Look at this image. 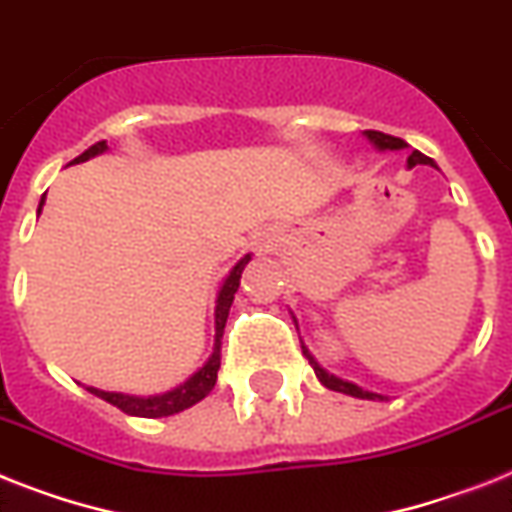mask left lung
<instances>
[{"label":"left lung","instance_id":"left-lung-1","mask_svg":"<svg viewBox=\"0 0 512 512\" xmlns=\"http://www.w3.org/2000/svg\"><path fill=\"white\" fill-rule=\"evenodd\" d=\"M365 136H368V141H371L373 147L376 149H405L407 144L402 139H397V136H389V134H381V131H365ZM415 165H434V160L426 155H421L418 149H413V155L407 157V168H415ZM436 168V165H434ZM302 355L310 360V365H313L315 376H318V381H321L326 389H334V392H342V394H350V397H357V400H384L381 394H373V392H365V389H360V386L350 384V381H342V378L331 376V373H326L321 368V365L315 363V357L310 355V350H307L305 344H302Z\"/></svg>","mask_w":512,"mask_h":512}]
</instances>
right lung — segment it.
<instances>
[{"label":"right lung","instance_id":"right-lung-1","mask_svg":"<svg viewBox=\"0 0 512 512\" xmlns=\"http://www.w3.org/2000/svg\"><path fill=\"white\" fill-rule=\"evenodd\" d=\"M107 149V141H97V144H91L83 155H78L73 162H83L89 160L94 155H102ZM41 205H44V197L39 202V213ZM249 263V255H244L239 263L234 265V270L228 273L223 286H220L218 292V302H215V344H213V355L207 360L202 368H199L189 381H184L176 389H170L165 394H155V397H131V394H118V392H102V389H94L89 386L91 394H97L105 402L115 405L118 410L128 415H139V418H165V415H176L186 407L197 405L199 400H205L207 394L213 392L215 381H218V368H220V339H223V328H226L228 321V310H231V302H234V294L239 289V278H242L244 265Z\"/></svg>","mask_w":512,"mask_h":512}]
</instances>
